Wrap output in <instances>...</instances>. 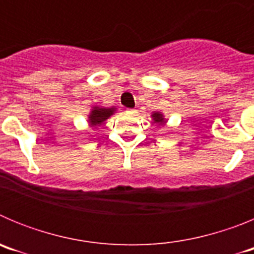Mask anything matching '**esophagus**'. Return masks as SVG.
<instances>
[{
	"instance_id": "34e87169",
	"label": "esophagus",
	"mask_w": 254,
	"mask_h": 254,
	"mask_svg": "<svg viewBox=\"0 0 254 254\" xmlns=\"http://www.w3.org/2000/svg\"><path fill=\"white\" fill-rule=\"evenodd\" d=\"M126 113L128 114V116H136V114H137V111H136V109H127Z\"/></svg>"
}]
</instances>
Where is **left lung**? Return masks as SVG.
I'll use <instances>...</instances> for the list:
<instances>
[{
	"label": "left lung",
	"mask_w": 254,
	"mask_h": 254,
	"mask_svg": "<svg viewBox=\"0 0 254 254\" xmlns=\"http://www.w3.org/2000/svg\"><path fill=\"white\" fill-rule=\"evenodd\" d=\"M152 120H154L155 123H160V125H164L165 123V118H164V116L161 113H159V112H155V113H152Z\"/></svg>",
	"instance_id": "left-lung-1"
}]
</instances>
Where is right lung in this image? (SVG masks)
Masks as SVG:
<instances>
[{
  "instance_id": "right-lung-1",
  "label": "right lung",
  "mask_w": 254,
  "mask_h": 254,
  "mask_svg": "<svg viewBox=\"0 0 254 254\" xmlns=\"http://www.w3.org/2000/svg\"><path fill=\"white\" fill-rule=\"evenodd\" d=\"M116 108H100L93 107L90 114H89V122L91 126H99L104 121H107L111 116H113Z\"/></svg>"
}]
</instances>
